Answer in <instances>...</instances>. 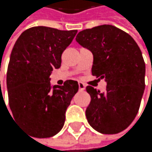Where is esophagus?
I'll return each instance as SVG.
<instances>
[{"label":"esophagus","instance_id":"esophagus-1","mask_svg":"<svg viewBox=\"0 0 152 152\" xmlns=\"http://www.w3.org/2000/svg\"><path fill=\"white\" fill-rule=\"evenodd\" d=\"M78 88H79L80 91H83V90H85V88H86V86H85L83 83L79 82V83H78Z\"/></svg>","mask_w":152,"mask_h":152}]
</instances>
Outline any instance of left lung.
Returning a JSON list of instances; mask_svg holds the SVG:
<instances>
[{"mask_svg": "<svg viewBox=\"0 0 152 152\" xmlns=\"http://www.w3.org/2000/svg\"><path fill=\"white\" fill-rule=\"evenodd\" d=\"M77 42L93 54L92 75L105 78V92L91 86L86 119L96 131L116 134L135 118L145 88V63L134 39L116 26L103 24L78 33Z\"/></svg>", "mask_w": 152, "mask_h": 152, "instance_id": "1", "label": "left lung"}]
</instances>
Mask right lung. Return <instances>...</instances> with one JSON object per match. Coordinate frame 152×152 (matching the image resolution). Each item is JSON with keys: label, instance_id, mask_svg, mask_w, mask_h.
Listing matches in <instances>:
<instances>
[{"label": "right lung", "instance_id": "obj_1", "mask_svg": "<svg viewBox=\"0 0 152 152\" xmlns=\"http://www.w3.org/2000/svg\"><path fill=\"white\" fill-rule=\"evenodd\" d=\"M77 30L35 26L25 30L12 48L7 70L9 105L15 121L35 138L57 134L78 84L66 80L51 86L50 75L61 66V56Z\"/></svg>", "mask_w": 152, "mask_h": 152}]
</instances>
